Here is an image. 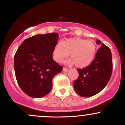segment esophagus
<instances>
[{"instance_id":"34e87169","label":"esophagus","mask_w":125,"mask_h":125,"mask_svg":"<svg viewBox=\"0 0 125 125\" xmlns=\"http://www.w3.org/2000/svg\"><path fill=\"white\" fill-rule=\"evenodd\" d=\"M63 71L64 72H67L69 71V69L66 68V67H63Z\"/></svg>"}]
</instances>
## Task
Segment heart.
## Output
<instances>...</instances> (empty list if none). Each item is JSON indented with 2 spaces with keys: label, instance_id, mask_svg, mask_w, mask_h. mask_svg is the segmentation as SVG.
<instances>
[{
  "label": "heart",
  "instance_id": "obj_1",
  "mask_svg": "<svg viewBox=\"0 0 125 125\" xmlns=\"http://www.w3.org/2000/svg\"><path fill=\"white\" fill-rule=\"evenodd\" d=\"M96 52V46L93 41L80 38H68L60 42L53 50V57L56 62L61 63L64 59H71L66 61L69 66L75 64L79 68L88 66L94 61Z\"/></svg>",
  "mask_w": 125,
  "mask_h": 125
}]
</instances>
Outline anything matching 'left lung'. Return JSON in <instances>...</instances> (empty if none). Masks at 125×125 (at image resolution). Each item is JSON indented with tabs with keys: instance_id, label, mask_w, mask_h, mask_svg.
<instances>
[{
	"instance_id": "8db88e82",
	"label": "left lung",
	"mask_w": 125,
	"mask_h": 125,
	"mask_svg": "<svg viewBox=\"0 0 125 125\" xmlns=\"http://www.w3.org/2000/svg\"><path fill=\"white\" fill-rule=\"evenodd\" d=\"M96 43L101 46L92 62L82 69H77L79 77L73 86L76 92L82 97H91L100 92L106 86L112 73L110 49L99 40Z\"/></svg>"
}]
</instances>
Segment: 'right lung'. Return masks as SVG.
Listing matches in <instances>:
<instances>
[{"label": "right lung", "instance_id": "1", "mask_svg": "<svg viewBox=\"0 0 125 125\" xmlns=\"http://www.w3.org/2000/svg\"><path fill=\"white\" fill-rule=\"evenodd\" d=\"M56 33L36 35L22 42L14 58L16 78L28 96L41 98L50 92L52 79L63 67L53 59V50L58 43Z\"/></svg>", "mask_w": 125, "mask_h": 125}]
</instances>
